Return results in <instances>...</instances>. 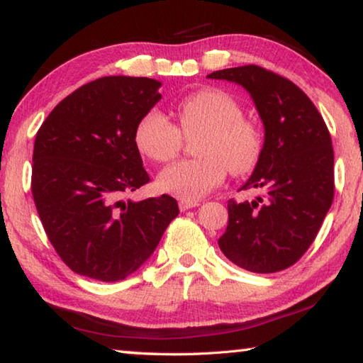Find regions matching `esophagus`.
<instances>
[{"mask_svg":"<svg viewBox=\"0 0 363 363\" xmlns=\"http://www.w3.org/2000/svg\"><path fill=\"white\" fill-rule=\"evenodd\" d=\"M200 206V201H194V200H179V210L181 211H187L190 208Z\"/></svg>","mask_w":363,"mask_h":363,"instance_id":"esophagus-1","label":"esophagus"}]
</instances>
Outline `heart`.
Listing matches in <instances>:
<instances>
[{"mask_svg": "<svg viewBox=\"0 0 363 363\" xmlns=\"http://www.w3.org/2000/svg\"><path fill=\"white\" fill-rule=\"evenodd\" d=\"M240 104L225 91L206 88L189 94L177 106V128L157 108L140 116L134 143L152 162L164 163L181 150L182 135L201 133L195 152L200 158L181 160L164 168L158 176V189L196 200L233 174L250 173L262 152V136L255 123L243 118ZM182 131L179 132V130Z\"/></svg>", "mask_w": 363, "mask_h": 363, "instance_id": "obj_1", "label": "heart"}]
</instances>
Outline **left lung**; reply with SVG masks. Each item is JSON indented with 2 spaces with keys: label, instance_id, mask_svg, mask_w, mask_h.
I'll return each mask as SVG.
<instances>
[{
  "label": "left lung",
  "instance_id": "1",
  "mask_svg": "<svg viewBox=\"0 0 363 363\" xmlns=\"http://www.w3.org/2000/svg\"><path fill=\"white\" fill-rule=\"evenodd\" d=\"M248 91L264 125V144L242 189L262 196L229 200V224L218 240L227 259L256 274L293 266L314 242L333 201L335 155L328 128L290 79L257 65L213 72Z\"/></svg>",
  "mask_w": 363,
  "mask_h": 363
}]
</instances>
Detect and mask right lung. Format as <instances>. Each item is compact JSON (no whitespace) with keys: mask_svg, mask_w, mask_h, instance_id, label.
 Returning <instances> with one entry per match:
<instances>
[{"mask_svg":"<svg viewBox=\"0 0 363 363\" xmlns=\"http://www.w3.org/2000/svg\"><path fill=\"white\" fill-rule=\"evenodd\" d=\"M162 83L104 77L60 101L36 133L32 194L49 242L73 272L118 281L143 266L179 214L169 195L123 200L150 181L134 131Z\"/></svg>","mask_w":363,"mask_h":363,"instance_id":"right-lung-1","label":"right lung"}]
</instances>
